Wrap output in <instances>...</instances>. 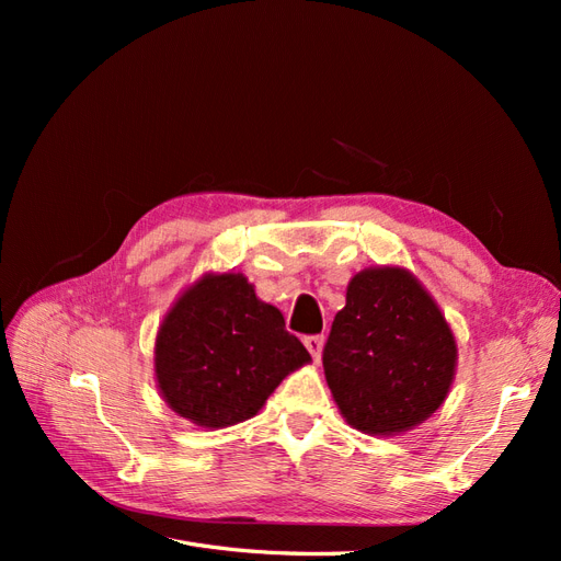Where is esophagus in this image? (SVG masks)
<instances>
[{"instance_id":"obj_1","label":"esophagus","mask_w":561,"mask_h":561,"mask_svg":"<svg viewBox=\"0 0 561 561\" xmlns=\"http://www.w3.org/2000/svg\"><path fill=\"white\" fill-rule=\"evenodd\" d=\"M322 344H325V339H322L320 334H313V336H307L304 339V346L309 348V353L313 355V360L318 363L320 360V353H322Z\"/></svg>"}]
</instances>
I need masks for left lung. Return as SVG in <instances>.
<instances>
[{"instance_id":"left-lung-1","label":"left lung","mask_w":561,"mask_h":561,"mask_svg":"<svg viewBox=\"0 0 561 561\" xmlns=\"http://www.w3.org/2000/svg\"><path fill=\"white\" fill-rule=\"evenodd\" d=\"M449 322L410 271L355 274L334 316L322 367L339 412L367 435H398L445 402L456 375Z\"/></svg>"}]
</instances>
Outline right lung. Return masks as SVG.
Instances as JSON below:
<instances>
[{
  "label": "right lung",
  "mask_w": 561,
  "mask_h": 561,
  "mask_svg": "<svg viewBox=\"0 0 561 561\" xmlns=\"http://www.w3.org/2000/svg\"><path fill=\"white\" fill-rule=\"evenodd\" d=\"M311 360L283 313L243 274H206L165 313L154 346L163 400L201 428L257 414L278 383Z\"/></svg>",
  "instance_id": "obj_1"
}]
</instances>
